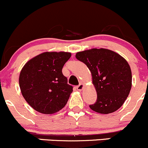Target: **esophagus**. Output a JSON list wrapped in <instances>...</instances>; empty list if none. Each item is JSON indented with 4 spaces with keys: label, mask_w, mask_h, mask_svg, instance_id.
Wrapping results in <instances>:
<instances>
[{
    "label": "esophagus",
    "mask_w": 148,
    "mask_h": 148,
    "mask_svg": "<svg viewBox=\"0 0 148 148\" xmlns=\"http://www.w3.org/2000/svg\"><path fill=\"white\" fill-rule=\"evenodd\" d=\"M84 84H80L79 85H78V86H77V90H79V91H82L83 89V88H84Z\"/></svg>",
    "instance_id": "esophagus-1"
}]
</instances>
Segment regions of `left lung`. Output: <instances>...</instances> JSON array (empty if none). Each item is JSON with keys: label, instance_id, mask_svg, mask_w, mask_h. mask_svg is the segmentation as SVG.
<instances>
[{"label": "left lung", "instance_id": "obj_1", "mask_svg": "<svg viewBox=\"0 0 148 148\" xmlns=\"http://www.w3.org/2000/svg\"><path fill=\"white\" fill-rule=\"evenodd\" d=\"M76 58L86 65L92 77L97 99L89 105L100 114H110L122 107L132 87V71L125 59L107 49L77 52Z\"/></svg>", "mask_w": 148, "mask_h": 148}]
</instances>
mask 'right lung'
Returning a JSON list of instances; mask_svg holds the SVG:
<instances>
[{
  "label": "right lung",
  "mask_w": 148,
  "mask_h": 148,
  "mask_svg": "<svg viewBox=\"0 0 148 148\" xmlns=\"http://www.w3.org/2000/svg\"><path fill=\"white\" fill-rule=\"evenodd\" d=\"M71 56L69 52H44L23 66L19 75L21 92L36 111L51 114L64 107L73 87L62 68Z\"/></svg>",
  "instance_id": "1"
}]
</instances>
